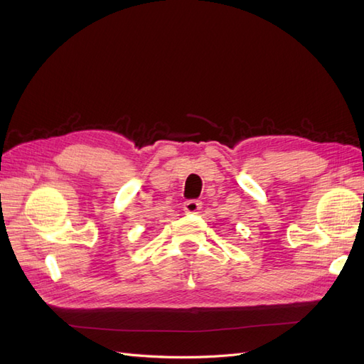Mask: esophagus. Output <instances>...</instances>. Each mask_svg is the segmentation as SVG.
I'll use <instances>...</instances> for the list:
<instances>
[{"mask_svg": "<svg viewBox=\"0 0 364 364\" xmlns=\"http://www.w3.org/2000/svg\"><path fill=\"white\" fill-rule=\"evenodd\" d=\"M202 209V202L199 200H186L183 203L185 214H197Z\"/></svg>", "mask_w": 364, "mask_h": 364, "instance_id": "34e87169", "label": "esophagus"}]
</instances>
